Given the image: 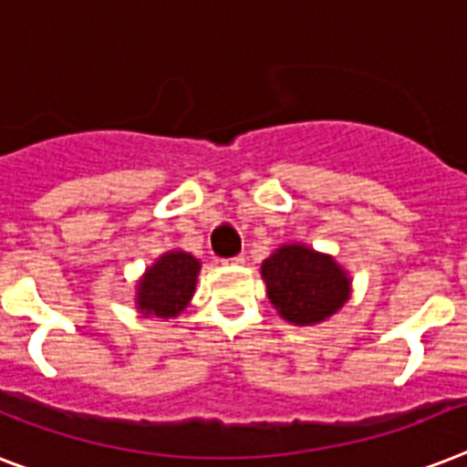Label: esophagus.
Returning <instances> with one entry per match:
<instances>
[{"instance_id": "esophagus-1", "label": "esophagus", "mask_w": 467, "mask_h": 467, "mask_svg": "<svg viewBox=\"0 0 467 467\" xmlns=\"http://www.w3.org/2000/svg\"><path fill=\"white\" fill-rule=\"evenodd\" d=\"M223 264H230V266H242V264H244V256H233V259H225L223 261Z\"/></svg>"}]
</instances>
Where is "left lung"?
I'll use <instances>...</instances> for the list:
<instances>
[{"instance_id": "left-lung-1", "label": "left lung", "mask_w": 467, "mask_h": 467, "mask_svg": "<svg viewBox=\"0 0 467 467\" xmlns=\"http://www.w3.org/2000/svg\"><path fill=\"white\" fill-rule=\"evenodd\" d=\"M261 278L275 312L295 326L324 324L352 295V278L338 261L302 242L280 244L261 264Z\"/></svg>"}]
</instances>
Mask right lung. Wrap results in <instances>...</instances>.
<instances>
[{
    "label": "right lung",
    "instance_id": "add662e5",
    "mask_svg": "<svg viewBox=\"0 0 467 467\" xmlns=\"http://www.w3.org/2000/svg\"><path fill=\"white\" fill-rule=\"evenodd\" d=\"M201 261L182 249H170L148 266L136 283V309L141 317L174 319L194 297Z\"/></svg>",
    "mask_w": 467,
    "mask_h": 467
}]
</instances>
